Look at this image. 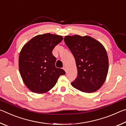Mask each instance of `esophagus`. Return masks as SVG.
I'll use <instances>...</instances> for the list:
<instances>
[{
    "mask_svg": "<svg viewBox=\"0 0 126 126\" xmlns=\"http://www.w3.org/2000/svg\"><path fill=\"white\" fill-rule=\"evenodd\" d=\"M63 69L64 70V71L66 72V70H67V69H66V67H63Z\"/></svg>",
    "mask_w": 126,
    "mask_h": 126,
    "instance_id": "1",
    "label": "esophagus"
}]
</instances>
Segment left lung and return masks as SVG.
I'll use <instances>...</instances> for the list:
<instances>
[{"label":"left lung","mask_w":126,"mask_h":126,"mask_svg":"<svg viewBox=\"0 0 126 126\" xmlns=\"http://www.w3.org/2000/svg\"><path fill=\"white\" fill-rule=\"evenodd\" d=\"M66 45L76 60L78 76L71 83L83 92L92 93L101 88L108 71V58L104 46L89 36L67 35Z\"/></svg>","instance_id":"8db88e82"}]
</instances>
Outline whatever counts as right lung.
<instances>
[{"label":"right lung","instance_id":"right-lung-1","mask_svg":"<svg viewBox=\"0 0 126 126\" xmlns=\"http://www.w3.org/2000/svg\"><path fill=\"white\" fill-rule=\"evenodd\" d=\"M61 35L46 33L33 37L23 46L19 57V69L24 84L38 94L50 91L56 84L63 69L55 67L56 58L52 50L62 41Z\"/></svg>","mask_w":126,"mask_h":126}]
</instances>
